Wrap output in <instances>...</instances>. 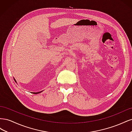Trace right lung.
Returning <instances> with one entry per match:
<instances>
[{
    "instance_id": "1",
    "label": "right lung",
    "mask_w": 132,
    "mask_h": 132,
    "mask_svg": "<svg viewBox=\"0 0 132 132\" xmlns=\"http://www.w3.org/2000/svg\"><path fill=\"white\" fill-rule=\"evenodd\" d=\"M14 80L15 81V82H16V80H15V79L14 78ZM42 91H39V92H37V93H33V94H39V93H41Z\"/></svg>"
}]
</instances>
